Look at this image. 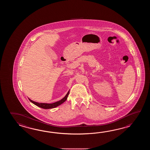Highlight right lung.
I'll return each instance as SVG.
<instances>
[{"label":"right lung","instance_id":"add662e5","mask_svg":"<svg viewBox=\"0 0 150 150\" xmlns=\"http://www.w3.org/2000/svg\"><path fill=\"white\" fill-rule=\"evenodd\" d=\"M69 92H70V91L67 92V95L65 96V97H64V98H63V99L61 100H59V101L54 102V103H38V102H34V101H33L31 100L30 99H29V101H30V102H32L33 103H34V104L35 105L38 106V107H40V108H55V107H57L58 105H61L62 103H63V102H65V101L67 100V96H68L69 94Z\"/></svg>","mask_w":150,"mask_h":150}]
</instances>
